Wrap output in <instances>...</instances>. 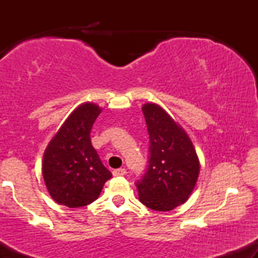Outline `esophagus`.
Listing matches in <instances>:
<instances>
[{"label": "esophagus", "instance_id": "obj_1", "mask_svg": "<svg viewBox=\"0 0 258 258\" xmlns=\"http://www.w3.org/2000/svg\"><path fill=\"white\" fill-rule=\"evenodd\" d=\"M112 174H114V176H116V177H119V176H125V174H126V170H125V168H117V170L112 171Z\"/></svg>", "mask_w": 258, "mask_h": 258}]
</instances>
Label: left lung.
Listing matches in <instances>:
<instances>
[{
	"label": "left lung",
	"instance_id": "1",
	"mask_svg": "<svg viewBox=\"0 0 258 258\" xmlns=\"http://www.w3.org/2000/svg\"><path fill=\"white\" fill-rule=\"evenodd\" d=\"M150 137L149 167L137 183L138 198L155 211H171L193 193L200 161L190 137L156 103L142 106Z\"/></svg>",
	"mask_w": 258,
	"mask_h": 258
}]
</instances>
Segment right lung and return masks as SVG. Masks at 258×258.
<instances>
[{
  "instance_id": "right-lung-1",
  "label": "right lung",
  "mask_w": 258,
  "mask_h": 258,
  "mask_svg": "<svg viewBox=\"0 0 258 258\" xmlns=\"http://www.w3.org/2000/svg\"><path fill=\"white\" fill-rule=\"evenodd\" d=\"M102 110L91 102L76 106L44 149L41 168L44 184L59 205L76 209L93 203L111 178L90 137Z\"/></svg>"
}]
</instances>
